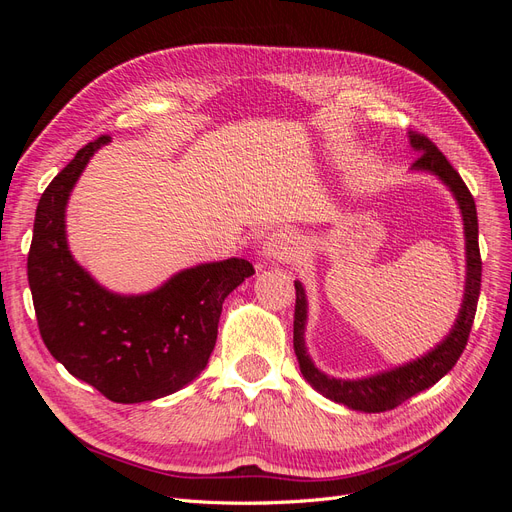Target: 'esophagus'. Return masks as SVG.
<instances>
[{
    "instance_id": "obj_1",
    "label": "esophagus",
    "mask_w": 512,
    "mask_h": 512,
    "mask_svg": "<svg viewBox=\"0 0 512 512\" xmlns=\"http://www.w3.org/2000/svg\"><path fill=\"white\" fill-rule=\"evenodd\" d=\"M297 237L288 230H273L271 235L265 237L260 247V254L267 262H290L294 256H297Z\"/></svg>"
}]
</instances>
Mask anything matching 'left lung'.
<instances>
[{"label": "left lung", "instance_id": "1", "mask_svg": "<svg viewBox=\"0 0 512 512\" xmlns=\"http://www.w3.org/2000/svg\"><path fill=\"white\" fill-rule=\"evenodd\" d=\"M408 141L414 151H418V158L410 170L414 173H427L440 179L448 192L457 200V207L461 211L463 220V237H466V286H463V299L457 320L442 339L438 346H433L423 356L404 365L391 367L386 371H378L374 376L363 378H335L320 371L305 346V327H307V294L303 284L294 282L297 290V305H294V354L301 367L303 378L314 386V389L327 399L342 404L350 410L359 412H384L393 410L399 404H404L412 395L421 393L429 386L436 384L444 378L448 371L455 367L459 356L468 344V335L476 314V303L480 294V271H483V262H480L478 252V218H476V205L466 183L459 177L457 170L451 166L442 151L433 145L427 136L408 132Z\"/></svg>", "mask_w": 512, "mask_h": 512}]
</instances>
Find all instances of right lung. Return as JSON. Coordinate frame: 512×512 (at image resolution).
Returning a JSON list of instances; mask_svg holds the SVG:
<instances>
[{
  "label": "right lung",
  "mask_w": 512,
  "mask_h": 512,
  "mask_svg": "<svg viewBox=\"0 0 512 512\" xmlns=\"http://www.w3.org/2000/svg\"><path fill=\"white\" fill-rule=\"evenodd\" d=\"M108 136L85 145L44 190L27 256L40 335L74 378L117 404L173 395L200 376L218 339L222 303L254 275L245 258L200 262L143 294L104 288L74 260L66 207Z\"/></svg>",
  "instance_id": "add662e5"
}]
</instances>
